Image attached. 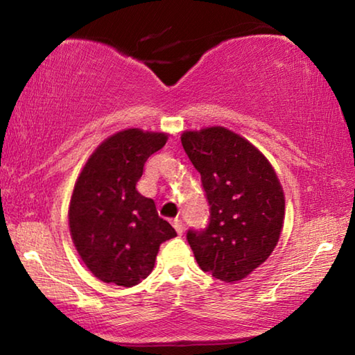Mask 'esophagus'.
Segmentation results:
<instances>
[{
	"mask_svg": "<svg viewBox=\"0 0 355 355\" xmlns=\"http://www.w3.org/2000/svg\"><path fill=\"white\" fill-rule=\"evenodd\" d=\"M172 225H173V228H175V230H177L178 235H182V233H183V222H182V219L175 218V219L172 220Z\"/></svg>",
	"mask_w": 355,
	"mask_h": 355,
	"instance_id": "1",
	"label": "esophagus"
}]
</instances>
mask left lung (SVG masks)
<instances>
[{"instance_id": "8db88e82", "label": "left lung", "mask_w": 355, "mask_h": 355, "mask_svg": "<svg viewBox=\"0 0 355 355\" xmlns=\"http://www.w3.org/2000/svg\"><path fill=\"white\" fill-rule=\"evenodd\" d=\"M182 144L200 173L208 224L186 239L202 271L236 282L268 260L280 238L285 197L268 159L233 131H186Z\"/></svg>"}]
</instances>
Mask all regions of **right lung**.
<instances>
[{"label": "right lung", "mask_w": 355, "mask_h": 355, "mask_svg": "<svg viewBox=\"0 0 355 355\" xmlns=\"http://www.w3.org/2000/svg\"><path fill=\"white\" fill-rule=\"evenodd\" d=\"M166 141L163 133L120 131L95 150L78 177L69 211L71 239L106 284L137 285L152 272L159 245L177 236L155 202L136 191L144 164Z\"/></svg>", "instance_id": "obj_1"}]
</instances>
